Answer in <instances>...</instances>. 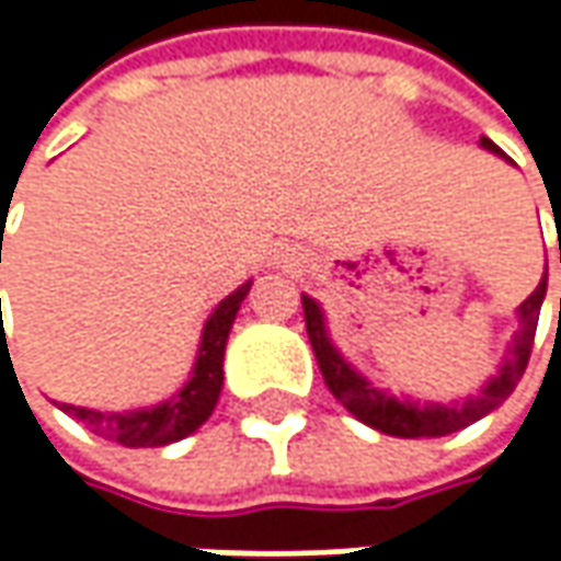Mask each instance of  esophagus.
Instances as JSON below:
<instances>
[{"mask_svg":"<svg viewBox=\"0 0 561 561\" xmlns=\"http://www.w3.org/2000/svg\"><path fill=\"white\" fill-rule=\"evenodd\" d=\"M280 262H284V268H293V265H296L299 259H296L293 252H287V255H280Z\"/></svg>","mask_w":561,"mask_h":561,"instance_id":"34e87169","label":"esophagus"}]
</instances>
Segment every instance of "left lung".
Masks as SVG:
<instances>
[{"label":"left lung","mask_w":561,"mask_h":561,"mask_svg":"<svg viewBox=\"0 0 561 561\" xmlns=\"http://www.w3.org/2000/svg\"><path fill=\"white\" fill-rule=\"evenodd\" d=\"M481 149L500 156L503 162H512L506 152L493 140L481 137ZM547 299V271L537 284V290L530 293L528 299L515 309L518 314V331L512 334L506 343V353L496 365V375H490L481 383V390L468 393L465 399H453V402H434V399H415L409 393H390L383 387H377L368 375H362L350 358L336 350L331 328H328V314L321 309V302L312 299L309 293H302V309H306V331L312 340L314 358L318 368L324 375V383L331 387L343 409L350 415H356L362 424L375 427L380 434L390 437H446L456 434L468 424L481 421L490 415L493 409H500L508 399V393L518 387V380L525 375L530 358V346H534V334H537V318H540V306Z\"/></svg>","instance_id":"obj_1"}]
</instances>
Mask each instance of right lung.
<instances>
[{
	"instance_id": "add662e5",
	"label": "right lung",
	"mask_w": 561,
	"mask_h": 561,
	"mask_svg": "<svg viewBox=\"0 0 561 561\" xmlns=\"http://www.w3.org/2000/svg\"><path fill=\"white\" fill-rule=\"evenodd\" d=\"M0 262H2V240H0ZM252 290V277L247 284H240L237 290L225 296L211 314L205 318L203 336L196 346L193 368L186 375L184 387L174 390L171 397L156 402V405H140V409H121V412H99L87 405H68L58 402V409L65 415L80 421L83 427H90L93 434L115 440L121 446L140 449V446H168L196 434L203 427L208 415L215 412L221 387H225V350L233 318L240 312L243 299Z\"/></svg>"
}]
</instances>
